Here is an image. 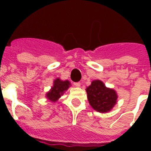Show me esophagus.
Listing matches in <instances>:
<instances>
[{
	"instance_id": "obj_1",
	"label": "esophagus",
	"mask_w": 151,
	"mask_h": 151,
	"mask_svg": "<svg viewBox=\"0 0 151 151\" xmlns=\"http://www.w3.org/2000/svg\"><path fill=\"white\" fill-rule=\"evenodd\" d=\"M73 85H74L75 87H80V86H81V83L80 82L73 83Z\"/></svg>"
}]
</instances>
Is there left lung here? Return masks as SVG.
<instances>
[{"mask_svg":"<svg viewBox=\"0 0 151 151\" xmlns=\"http://www.w3.org/2000/svg\"><path fill=\"white\" fill-rule=\"evenodd\" d=\"M86 92L89 104L98 112H108L117 103V95L115 90L106 88L99 80L93 81L87 87Z\"/></svg>","mask_w":151,"mask_h":151,"instance_id":"8db88e82","label":"left lung"}]
</instances>
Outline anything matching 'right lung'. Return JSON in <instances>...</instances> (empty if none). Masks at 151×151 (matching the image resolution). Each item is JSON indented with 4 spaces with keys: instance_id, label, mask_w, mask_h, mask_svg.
<instances>
[{
    "instance_id": "1",
    "label": "right lung",
    "mask_w": 151,
    "mask_h": 151,
    "mask_svg": "<svg viewBox=\"0 0 151 151\" xmlns=\"http://www.w3.org/2000/svg\"><path fill=\"white\" fill-rule=\"evenodd\" d=\"M70 86V82L69 81H62L57 78L53 82V86L51 90L46 94L47 99L51 102H56L63 95V93Z\"/></svg>"
}]
</instances>
